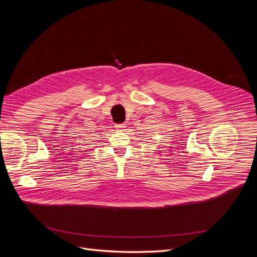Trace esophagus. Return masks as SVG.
I'll return each instance as SVG.
<instances>
[{"label":"esophagus","instance_id":"obj_1","mask_svg":"<svg viewBox=\"0 0 257 257\" xmlns=\"http://www.w3.org/2000/svg\"><path fill=\"white\" fill-rule=\"evenodd\" d=\"M116 130H122L123 127H125V124H116V125L114 126Z\"/></svg>","mask_w":257,"mask_h":257}]
</instances>
